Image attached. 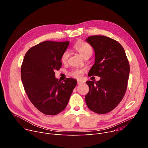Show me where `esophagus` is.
I'll return each mask as SVG.
<instances>
[{
  "mask_svg": "<svg viewBox=\"0 0 148 148\" xmlns=\"http://www.w3.org/2000/svg\"><path fill=\"white\" fill-rule=\"evenodd\" d=\"M77 83H78V84H81L84 83V81H82V80H78L77 81Z\"/></svg>",
  "mask_w": 148,
  "mask_h": 148,
  "instance_id": "obj_1",
  "label": "esophagus"
}]
</instances>
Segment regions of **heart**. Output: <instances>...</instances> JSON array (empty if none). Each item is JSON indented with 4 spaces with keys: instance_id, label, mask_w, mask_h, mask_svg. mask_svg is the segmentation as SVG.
<instances>
[{
    "instance_id": "heart-1",
    "label": "heart",
    "mask_w": 148,
    "mask_h": 148,
    "mask_svg": "<svg viewBox=\"0 0 148 148\" xmlns=\"http://www.w3.org/2000/svg\"><path fill=\"white\" fill-rule=\"evenodd\" d=\"M74 49L78 51L84 58H90L92 54V48L90 45L84 42L81 40L77 41L75 44L74 45ZM69 57V52L67 50H66L63 53L61 57V61L62 63L67 62ZM86 70L81 69H74L69 72V75L74 78H81L85 73Z\"/></svg>"
}]
</instances>
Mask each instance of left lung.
I'll return each mask as SVG.
<instances>
[{"label":"left lung","instance_id":"8db88e82","mask_svg":"<svg viewBox=\"0 0 148 148\" xmlns=\"http://www.w3.org/2000/svg\"><path fill=\"white\" fill-rule=\"evenodd\" d=\"M87 42L95 51V63L88 76L101 77L87 81L88 93L86 102L92 111L105 114L120 103L127 88L130 71L129 61L123 47L116 40L104 36H92Z\"/></svg>","mask_w":148,"mask_h":148}]
</instances>
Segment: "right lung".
I'll list each match as a JSON object with an SVG mask.
<instances>
[{"label": "right lung", "mask_w": 148, "mask_h": 148, "mask_svg": "<svg viewBox=\"0 0 148 148\" xmlns=\"http://www.w3.org/2000/svg\"><path fill=\"white\" fill-rule=\"evenodd\" d=\"M69 44V41L41 42L27 51L21 66V79L29 99L46 115H57L64 110L77 85L73 78L61 82L55 77L54 71L61 68V55Z\"/></svg>", "instance_id": "1"}]
</instances>
